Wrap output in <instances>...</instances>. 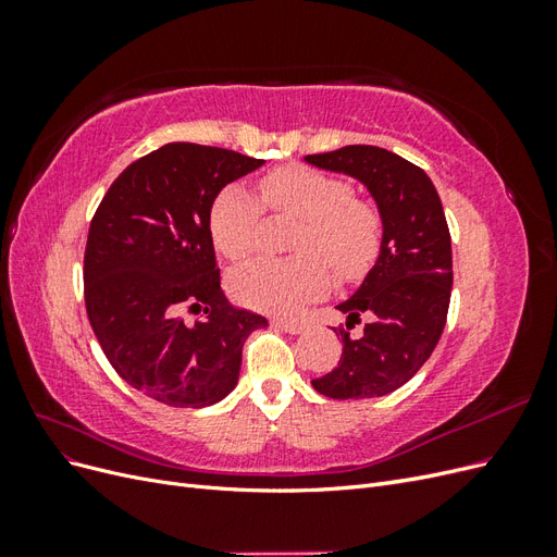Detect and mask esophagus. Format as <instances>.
<instances>
[{"instance_id": "34e87169", "label": "esophagus", "mask_w": 557, "mask_h": 557, "mask_svg": "<svg viewBox=\"0 0 557 557\" xmlns=\"http://www.w3.org/2000/svg\"><path fill=\"white\" fill-rule=\"evenodd\" d=\"M274 325L281 327L283 332H288V334H299V332L307 330L305 320H297V318H276Z\"/></svg>"}]
</instances>
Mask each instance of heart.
I'll return each mask as SVG.
<instances>
[{
	"label": "heart",
	"instance_id": "obj_1",
	"mask_svg": "<svg viewBox=\"0 0 557 557\" xmlns=\"http://www.w3.org/2000/svg\"><path fill=\"white\" fill-rule=\"evenodd\" d=\"M264 205L276 215L305 221L297 260H260L232 278L237 301L260 311L290 313L323 295L330 272L342 281L360 278L374 264L383 244V221L374 205L356 199L352 185L339 176L290 164L260 181ZM211 234L230 260H248L260 248L264 209L244 185H225L211 205Z\"/></svg>",
	"mask_w": 557,
	"mask_h": 557
}]
</instances>
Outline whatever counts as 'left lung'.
Returning <instances> with one entry per match:
<instances>
[{"mask_svg":"<svg viewBox=\"0 0 557 557\" xmlns=\"http://www.w3.org/2000/svg\"><path fill=\"white\" fill-rule=\"evenodd\" d=\"M305 160L364 183L383 221L376 264L336 307L346 315L339 364L311 383L332 399L387 395L425 364L446 325L453 256L440 193L420 166L379 146H344ZM362 317L363 334L352 341L347 330Z\"/></svg>","mask_w":557,"mask_h":557,"instance_id":"obj_1","label":"left lung"}]
</instances>
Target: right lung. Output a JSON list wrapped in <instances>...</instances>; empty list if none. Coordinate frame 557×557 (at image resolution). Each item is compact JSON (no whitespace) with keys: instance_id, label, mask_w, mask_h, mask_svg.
<instances>
[{"instance_id":"obj_1","label":"right lung","mask_w":557,"mask_h":557,"mask_svg":"<svg viewBox=\"0 0 557 557\" xmlns=\"http://www.w3.org/2000/svg\"><path fill=\"white\" fill-rule=\"evenodd\" d=\"M262 164L227 148L166 144L132 162L92 215L83 258L92 332L121 379L166 407L227 397L244 342L267 325L223 295L209 221L218 193ZM183 306L206 318L188 326Z\"/></svg>"}]
</instances>
